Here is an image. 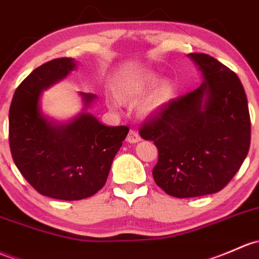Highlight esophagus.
I'll return each mask as SVG.
<instances>
[{
	"mask_svg": "<svg viewBox=\"0 0 259 259\" xmlns=\"http://www.w3.org/2000/svg\"><path fill=\"white\" fill-rule=\"evenodd\" d=\"M126 140H127V143L135 144V143H138V141H140L141 138H140V135L138 134V132H135V130H130L129 134H127Z\"/></svg>",
	"mask_w": 259,
	"mask_h": 259,
	"instance_id": "1",
	"label": "esophagus"
}]
</instances>
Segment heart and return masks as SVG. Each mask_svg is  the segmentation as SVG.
<instances>
[{
  "label": "heart",
  "instance_id": "b5f03b06",
  "mask_svg": "<svg viewBox=\"0 0 259 259\" xmlns=\"http://www.w3.org/2000/svg\"><path fill=\"white\" fill-rule=\"evenodd\" d=\"M155 81H156V75L154 73H145V74L129 78L121 85V97L127 100L138 99V98L143 97L154 85ZM168 97H170V88H168L167 84H159L144 102V110L149 111V113L156 111L168 99ZM113 105L115 107L116 104L113 103Z\"/></svg>",
  "mask_w": 259,
  "mask_h": 259
}]
</instances>
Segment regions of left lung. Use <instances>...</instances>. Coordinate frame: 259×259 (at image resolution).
Listing matches in <instances>:
<instances>
[{
    "label": "left lung",
    "instance_id": "obj_1",
    "mask_svg": "<svg viewBox=\"0 0 259 259\" xmlns=\"http://www.w3.org/2000/svg\"><path fill=\"white\" fill-rule=\"evenodd\" d=\"M187 56L201 72V85L162 105L140 127V137L159 150L155 182L179 198L221 191L251 144L248 102L237 74L208 54Z\"/></svg>",
    "mask_w": 259,
    "mask_h": 259
}]
</instances>
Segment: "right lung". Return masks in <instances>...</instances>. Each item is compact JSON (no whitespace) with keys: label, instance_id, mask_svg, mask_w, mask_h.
Instances as JSON below:
<instances>
[{"label":"right lung","instance_id":"obj_1","mask_svg":"<svg viewBox=\"0 0 259 259\" xmlns=\"http://www.w3.org/2000/svg\"><path fill=\"white\" fill-rule=\"evenodd\" d=\"M77 63L57 58L36 68L16 89L10 107V148L24 179L40 195L75 201L97 194L129 127L107 126L87 109L97 95L80 93L84 108L70 121L57 122L40 111L42 92L64 79Z\"/></svg>","mask_w":259,"mask_h":259}]
</instances>
